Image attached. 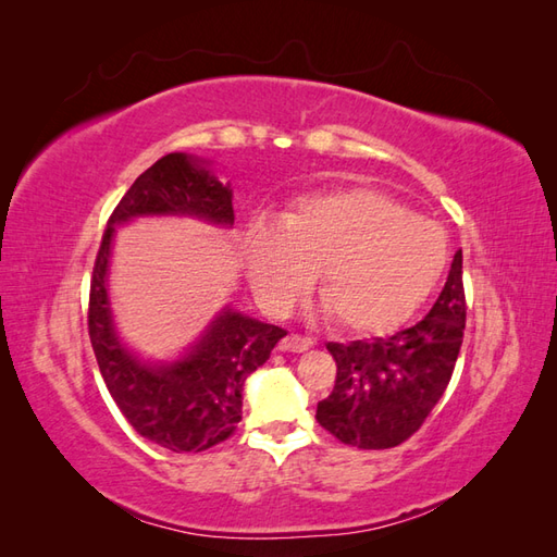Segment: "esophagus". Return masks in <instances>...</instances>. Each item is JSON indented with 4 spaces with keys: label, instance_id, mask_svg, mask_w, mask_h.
<instances>
[{
    "label": "esophagus",
    "instance_id": "34e87169",
    "mask_svg": "<svg viewBox=\"0 0 557 557\" xmlns=\"http://www.w3.org/2000/svg\"><path fill=\"white\" fill-rule=\"evenodd\" d=\"M313 339L311 337H301V335H287L285 339L280 342V349L282 351H294V354H301L306 349H311Z\"/></svg>",
    "mask_w": 557,
    "mask_h": 557
}]
</instances>
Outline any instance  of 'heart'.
I'll return each mask as SVG.
<instances>
[{
  "label": "heart",
  "instance_id": "heart-1",
  "mask_svg": "<svg viewBox=\"0 0 557 557\" xmlns=\"http://www.w3.org/2000/svg\"><path fill=\"white\" fill-rule=\"evenodd\" d=\"M242 246L248 285L268 309H287L315 272L333 323L359 335L405 323L431 297L449 256L441 224L371 188L301 196L277 227L248 224Z\"/></svg>",
  "mask_w": 557,
  "mask_h": 557
}]
</instances>
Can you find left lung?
<instances>
[{
	"label": "left lung",
	"instance_id": "1",
	"mask_svg": "<svg viewBox=\"0 0 557 557\" xmlns=\"http://www.w3.org/2000/svg\"><path fill=\"white\" fill-rule=\"evenodd\" d=\"M461 251L429 315L393 337L327 342L337 363L333 393L315 419L337 441L361 449L405 443L421 429L453 377L465 337Z\"/></svg>",
	"mask_w": 557,
	"mask_h": 557
}]
</instances>
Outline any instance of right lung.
Returning <instances> with one entry per match:
<instances>
[{
	"mask_svg": "<svg viewBox=\"0 0 557 557\" xmlns=\"http://www.w3.org/2000/svg\"><path fill=\"white\" fill-rule=\"evenodd\" d=\"M232 196L230 184L212 172V160L170 152L114 208L92 268L88 335L102 381L136 433L172 453H203L227 441L242 421L246 377L287 333L224 304L174 359H144L114 323L108 289L114 236L116 227L140 218H191L232 230Z\"/></svg>",
	"mask_w": 557,
	"mask_h": 557,
	"instance_id": "1",
	"label": "right lung"
}]
</instances>
